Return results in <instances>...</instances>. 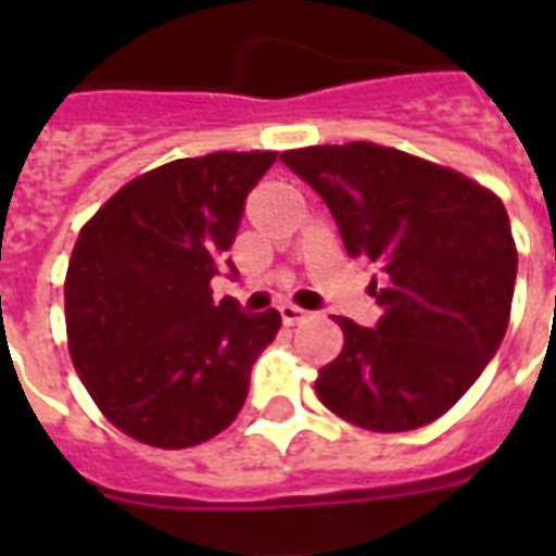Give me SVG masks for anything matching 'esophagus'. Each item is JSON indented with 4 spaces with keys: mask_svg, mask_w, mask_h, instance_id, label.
<instances>
[{
    "mask_svg": "<svg viewBox=\"0 0 556 556\" xmlns=\"http://www.w3.org/2000/svg\"><path fill=\"white\" fill-rule=\"evenodd\" d=\"M279 317L286 326H294V323H303L308 317V312H303L300 305H291V303H282L279 305Z\"/></svg>",
    "mask_w": 556,
    "mask_h": 556,
    "instance_id": "obj_1",
    "label": "esophagus"
}]
</instances>
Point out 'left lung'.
Wrapping results in <instances>:
<instances>
[{
  "label": "left lung",
  "mask_w": 556,
  "mask_h": 556,
  "mask_svg": "<svg viewBox=\"0 0 556 556\" xmlns=\"http://www.w3.org/2000/svg\"><path fill=\"white\" fill-rule=\"evenodd\" d=\"M279 159L326 201L349 256L383 274L375 329L338 317L343 349L317 371L320 401L371 432L441 418L508 329L517 244L502 199L456 169L369 141Z\"/></svg>",
  "instance_id": "1"
}]
</instances>
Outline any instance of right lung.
I'll use <instances>...</instances> for the list:
<instances>
[{"mask_svg": "<svg viewBox=\"0 0 556 556\" xmlns=\"http://www.w3.org/2000/svg\"><path fill=\"white\" fill-rule=\"evenodd\" d=\"M277 152L178 159L124 185L83 225L65 274L68 355L129 439L181 450L233 424L279 312L213 303L244 199ZM230 265V262H227Z\"/></svg>", "mask_w": 556, "mask_h": 556, "instance_id": "add662e5", "label": "right lung"}]
</instances>
